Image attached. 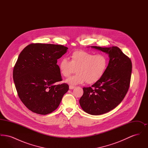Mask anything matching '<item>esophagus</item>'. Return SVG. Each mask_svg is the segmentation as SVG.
<instances>
[{"label":"esophagus","mask_w":148,"mask_h":148,"mask_svg":"<svg viewBox=\"0 0 148 148\" xmlns=\"http://www.w3.org/2000/svg\"><path fill=\"white\" fill-rule=\"evenodd\" d=\"M75 88V86H72V85H70L69 86V89H74Z\"/></svg>","instance_id":"esophagus-1"}]
</instances>
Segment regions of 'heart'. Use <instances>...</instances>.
Masks as SVG:
<instances>
[{"label":"heart","mask_w":148,"mask_h":148,"mask_svg":"<svg viewBox=\"0 0 148 148\" xmlns=\"http://www.w3.org/2000/svg\"><path fill=\"white\" fill-rule=\"evenodd\" d=\"M71 61L66 58L60 59L58 63L60 73L64 77H70L66 82L71 85H77L86 82L89 84H94L103 77L108 65V58L105 54H94L84 50L74 51Z\"/></svg>","instance_id":"heart-1"}]
</instances>
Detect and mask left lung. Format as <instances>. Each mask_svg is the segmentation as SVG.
<instances>
[{
    "mask_svg": "<svg viewBox=\"0 0 148 148\" xmlns=\"http://www.w3.org/2000/svg\"><path fill=\"white\" fill-rule=\"evenodd\" d=\"M91 47L108 54L110 60L103 77L91 87L83 88L79 103L86 113L98 115L113 110L125 97L130 86L132 63L117 47Z\"/></svg>",
    "mask_w": 148,
    "mask_h": 148,
    "instance_id": "obj_1",
    "label": "left lung"
}]
</instances>
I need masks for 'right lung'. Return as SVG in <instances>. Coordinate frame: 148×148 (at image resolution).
<instances>
[{
    "label": "right lung",
    "mask_w": 148,
    "mask_h": 148,
    "mask_svg": "<svg viewBox=\"0 0 148 148\" xmlns=\"http://www.w3.org/2000/svg\"><path fill=\"white\" fill-rule=\"evenodd\" d=\"M68 49L62 45L32 43L21 51L13 77L18 95L29 110L47 115L59 106L69 85L54 84L62 80L57 60Z\"/></svg>",
    "instance_id": "obj_1"
}]
</instances>
